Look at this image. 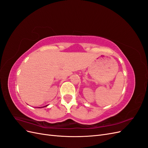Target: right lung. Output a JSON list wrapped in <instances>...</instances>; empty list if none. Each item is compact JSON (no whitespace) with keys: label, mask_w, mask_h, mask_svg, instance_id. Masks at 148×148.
Listing matches in <instances>:
<instances>
[{"label":"right lung","mask_w":148,"mask_h":148,"mask_svg":"<svg viewBox=\"0 0 148 148\" xmlns=\"http://www.w3.org/2000/svg\"><path fill=\"white\" fill-rule=\"evenodd\" d=\"M45 107H46V106H45Z\"/></svg>","instance_id":"add662e5"}]
</instances>
